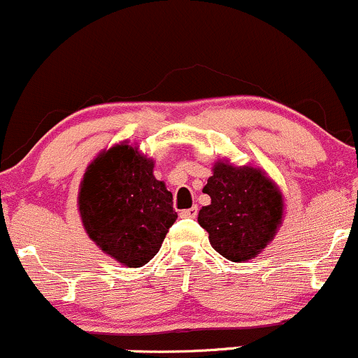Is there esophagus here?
<instances>
[{
    "label": "esophagus",
    "instance_id": "obj_1",
    "mask_svg": "<svg viewBox=\"0 0 358 358\" xmlns=\"http://www.w3.org/2000/svg\"><path fill=\"white\" fill-rule=\"evenodd\" d=\"M179 215L182 218H196V215H198V206H191V208L182 210Z\"/></svg>",
    "mask_w": 358,
    "mask_h": 358
}]
</instances>
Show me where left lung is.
<instances>
[{"label": "left lung", "instance_id": "1", "mask_svg": "<svg viewBox=\"0 0 358 358\" xmlns=\"http://www.w3.org/2000/svg\"><path fill=\"white\" fill-rule=\"evenodd\" d=\"M203 193L211 203L199 210L198 222L211 248L229 261L252 259L278 232L283 196L261 169L218 160Z\"/></svg>", "mask_w": 358, "mask_h": 358}]
</instances>
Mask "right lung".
Listing matches in <instances>:
<instances>
[{"label":"right lung","instance_id":"add662e5","mask_svg":"<svg viewBox=\"0 0 358 358\" xmlns=\"http://www.w3.org/2000/svg\"><path fill=\"white\" fill-rule=\"evenodd\" d=\"M78 210L88 237L129 268L143 266L159 252L178 218L172 193L153 176V160L126 141L88 165Z\"/></svg>","mask_w":358,"mask_h":358}]
</instances>
